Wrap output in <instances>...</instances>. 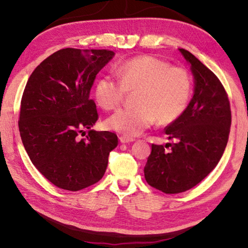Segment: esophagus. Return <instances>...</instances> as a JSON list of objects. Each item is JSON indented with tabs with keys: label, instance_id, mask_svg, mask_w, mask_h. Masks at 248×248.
<instances>
[{
	"label": "esophagus",
	"instance_id": "obj_1",
	"mask_svg": "<svg viewBox=\"0 0 248 248\" xmlns=\"http://www.w3.org/2000/svg\"><path fill=\"white\" fill-rule=\"evenodd\" d=\"M119 140H120V143H123V144L132 143V142H134V140H135L133 138H127V137H124V135H123V137H120Z\"/></svg>",
	"mask_w": 248,
	"mask_h": 248
}]
</instances>
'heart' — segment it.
<instances>
[{
  "mask_svg": "<svg viewBox=\"0 0 248 248\" xmlns=\"http://www.w3.org/2000/svg\"><path fill=\"white\" fill-rule=\"evenodd\" d=\"M119 79L103 75L96 80L94 98L102 108L113 109L127 90L139 89L137 108L118 109L105 120V127L127 138H135L157 119L160 124L175 121L186 109L191 95L187 70L152 56L135 57L119 64Z\"/></svg>",
  "mask_w": 248,
  "mask_h": 248,
  "instance_id": "obj_1",
  "label": "heart"
}]
</instances>
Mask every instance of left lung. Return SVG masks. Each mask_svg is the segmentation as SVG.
<instances>
[{
	"instance_id": "8db88e82",
	"label": "left lung",
	"mask_w": 248,
	"mask_h": 248,
	"mask_svg": "<svg viewBox=\"0 0 248 248\" xmlns=\"http://www.w3.org/2000/svg\"><path fill=\"white\" fill-rule=\"evenodd\" d=\"M190 65L193 95L186 109L164 133L171 146L152 145L144 168L145 179L164 193L189 190L204 179L219 162L227 146L231 110L221 82L211 70L185 49H178Z\"/></svg>"
}]
</instances>
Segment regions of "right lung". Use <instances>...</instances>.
<instances>
[{
	"instance_id": "1",
	"label": "right lung",
	"mask_w": 248,
	"mask_h": 248,
	"mask_svg": "<svg viewBox=\"0 0 248 248\" xmlns=\"http://www.w3.org/2000/svg\"><path fill=\"white\" fill-rule=\"evenodd\" d=\"M110 50L65 48L52 53L29 78L21 100L19 131L30 160L61 189L81 190L103 177L117 135L92 130L98 111L90 90L113 59ZM88 128L90 134H79Z\"/></svg>"
}]
</instances>
